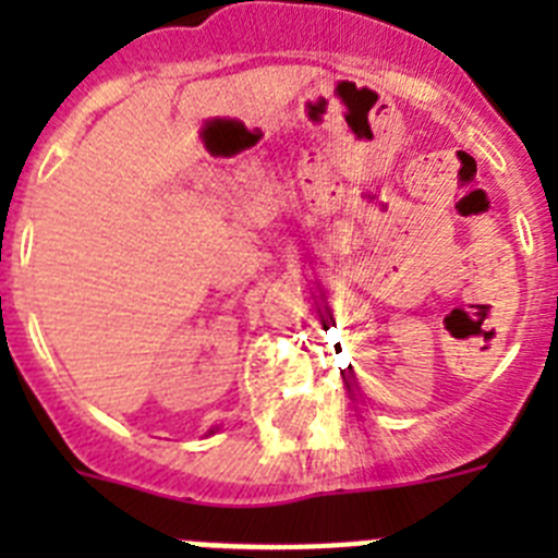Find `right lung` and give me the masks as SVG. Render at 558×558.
I'll use <instances>...</instances> for the list:
<instances>
[{
  "label": "right lung",
  "mask_w": 558,
  "mask_h": 558,
  "mask_svg": "<svg viewBox=\"0 0 558 558\" xmlns=\"http://www.w3.org/2000/svg\"><path fill=\"white\" fill-rule=\"evenodd\" d=\"M206 436H215V427H211V430H209V433H206Z\"/></svg>",
  "instance_id": "right-lung-1"
}]
</instances>
